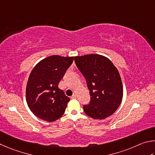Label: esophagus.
Instances as JSON below:
<instances>
[{
    "instance_id": "1",
    "label": "esophagus",
    "mask_w": 155,
    "mask_h": 155,
    "mask_svg": "<svg viewBox=\"0 0 155 155\" xmlns=\"http://www.w3.org/2000/svg\"><path fill=\"white\" fill-rule=\"evenodd\" d=\"M76 97H77V95H76L75 94H73V95L71 96V99H75V98H76Z\"/></svg>"
}]
</instances>
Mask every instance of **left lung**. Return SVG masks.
<instances>
[{
	"label": "left lung",
	"instance_id": "obj_1",
	"mask_svg": "<svg viewBox=\"0 0 155 155\" xmlns=\"http://www.w3.org/2000/svg\"><path fill=\"white\" fill-rule=\"evenodd\" d=\"M75 62L84 76L91 101L84 105L86 115L103 120L114 113L123 100L120 73L110 60L97 54L75 56Z\"/></svg>",
	"mask_w": 155,
	"mask_h": 155
}]
</instances>
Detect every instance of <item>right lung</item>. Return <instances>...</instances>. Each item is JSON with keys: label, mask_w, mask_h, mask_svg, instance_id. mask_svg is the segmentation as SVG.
<instances>
[{"label": "right lung", "mask_w": 155, "mask_h": 155, "mask_svg": "<svg viewBox=\"0 0 155 155\" xmlns=\"http://www.w3.org/2000/svg\"><path fill=\"white\" fill-rule=\"evenodd\" d=\"M73 58L50 56L39 61L32 70L26 85V99L37 117L50 123L63 115L70 99L58 85Z\"/></svg>", "instance_id": "add662e5"}]
</instances>
